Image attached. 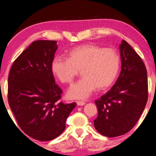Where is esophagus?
<instances>
[{"instance_id":"obj_1","label":"esophagus","mask_w":156,"mask_h":156,"mask_svg":"<svg viewBox=\"0 0 156 156\" xmlns=\"http://www.w3.org/2000/svg\"><path fill=\"white\" fill-rule=\"evenodd\" d=\"M85 104H86L85 102H83V101H78V102H77V105H78V106H84Z\"/></svg>"}]
</instances>
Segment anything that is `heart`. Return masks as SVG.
Segmentation results:
<instances>
[{"label":"heart","mask_w":156,"mask_h":156,"mask_svg":"<svg viewBox=\"0 0 156 156\" xmlns=\"http://www.w3.org/2000/svg\"><path fill=\"white\" fill-rule=\"evenodd\" d=\"M69 58L56 56L51 63L53 75L64 84H71L81 70L83 78L69 89L70 99L84 100L97 89L112 85L119 74L121 59L112 48L87 44L72 49Z\"/></svg>","instance_id":"b5f03b06"}]
</instances>
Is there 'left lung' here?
<instances>
[{
	"label": "left lung",
	"mask_w": 156,
	"mask_h": 156,
	"mask_svg": "<svg viewBox=\"0 0 156 156\" xmlns=\"http://www.w3.org/2000/svg\"><path fill=\"white\" fill-rule=\"evenodd\" d=\"M122 70L115 84L95 103L96 130L108 137L131 130L144 112L148 99L147 72L140 56L125 40L119 46Z\"/></svg>",
	"instance_id": "obj_1"
}]
</instances>
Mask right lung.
Segmentation results:
<instances>
[{"instance_id": "obj_1", "label": "right lung", "mask_w": 156, "mask_h": 156, "mask_svg": "<svg viewBox=\"0 0 156 156\" xmlns=\"http://www.w3.org/2000/svg\"><path fill=\"white\" fill-rule=\"evenodd\" d=\"M56 41L32 42L16 58L8 77V102L20 128L40 141L55 139L76 103L59 102L62 90L55 83L51 63Z\"/></svg>"}]
</instances>
